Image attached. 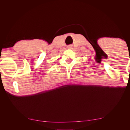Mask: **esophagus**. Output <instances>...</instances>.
<instances>
[{"mask_svg":"<svg viewBox=\"0 0 130 130\" xmlns=\"http://www.w3.org/2000/svg\"><path fill=\"white\" fill-rule=\"evenodd\" d=\"M68 49H71V48H72V46H70V45L68 46Z\"/></svg>","mask_w":130,"mask_h":130,"instance_id":"1","label":"esophagus"}]
</instances>
